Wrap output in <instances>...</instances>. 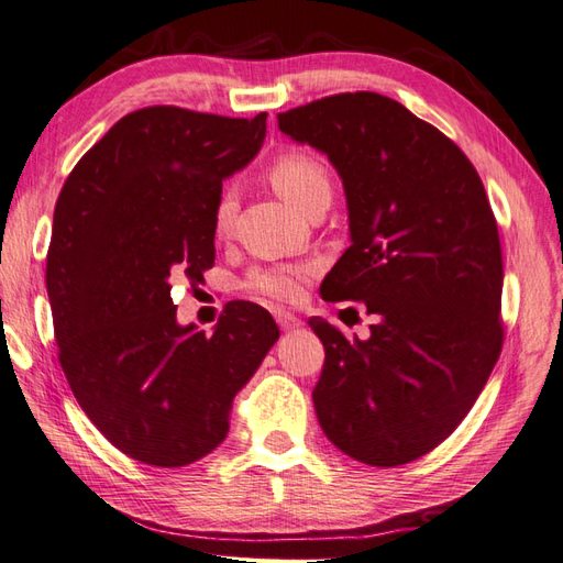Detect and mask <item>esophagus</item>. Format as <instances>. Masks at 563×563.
Masks as SVG:
<instances>
[{"mask_svg": "<svg viewBox=\"0 0 563 563\" xmlns=\"http://www.w3.org/2000/svg\"><path fill=\"white\" fill-rule=\"evenodd\" d=\"M276 321H278V325L285 330V333H290V330H297V328L301 325V321L297 319L295 313H290V311H278V313H276Z\"/></svg>", "mask_w": 563, "mask_h": 563, "instance_id": "1", "label": "esophagus"}]
</instances>
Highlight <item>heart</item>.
<instances>
[{"label": "heart", "instance_id": "1", "mask_svg": "<svg viewBox=\"0 0 563 563\" xmlns=\"http://www.w3.org/2000/svg\"><path fill=\"white\" fill-rule=\"evenodd\" d=\"M271 185L276 192L292 205L297 211L307 216V211L319 199H330V176L325 166L313 154L305 150H287L268 168ZM238 211V199L233 192H223L213 211L216 235H225L233 225ZM311 276L309 266H271L256 268L250 273L247 287L252 292L276 299L292 301L299 297L301 285Z\"/></svg>", "mask_w": 563, "mask_h": 563}]
</instances>
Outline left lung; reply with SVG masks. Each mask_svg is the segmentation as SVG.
Returning a JSON list of instances; mask_svg holds the SVG:
<instances>
[{
  "instance_id": "1",
  "label": "left lung",
  "mask_w": 563,
  "mask_h": 563,
  "mask_svg": "<svg viewBox=\"0 0 563 563\" xmlns=\"http://www.w3.org/2000/svg\"><path fill=\"white\" fill-rule=\"evenodd\" d=\"M280 133L328 156L350 250L321 283L378 321L347 340L323 319L313 407L325 438L368 466H401L446 440L501 352V250L473 164L390 97L347 92L278 113Z\"/></svg>"
}]
</instances>
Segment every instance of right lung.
<instances>
[{
	"label": "right lung",
	"mask_w": 563,
	"mask_h": 563,
	"mask_svg": "<svg viewBox=\"0 0 563 563\" xmlns=\"http://www.w3.org/2000/svg\"><path fill=\"white\" fill-rule=\"evenodd\" d=\"M264 137L266 113L140 109L80 158L56 199L47 295L59 362L97 430L142 464L178 468L213 452L235 395L280 338L252 301L207 335L180 325L170 299L173 278L213 266L223 180Z\"/></svg>",
	"instance_id": "add662e5"
}]
</instances>
